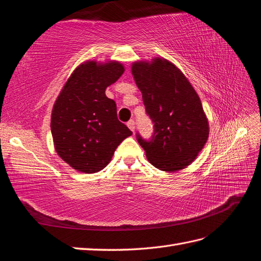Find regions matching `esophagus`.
<instances>
[{
	"label": "esophagus",
	"instance_id": "1",
	"mask_svg": "<svg viewBox=\"0 0 261 261\" xmlns=\"http://www.w3.org/2000/svg\"><path fill=\"white\" fill-rule=\"evenodd\" d=\"M127 126H128V128L132 130V132H134L135 130V121L133 120V119H130L128 123H127Z\"/></svg>",
	"mask_w": 261,
	"mask_h": 261
}]
</instances>
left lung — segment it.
I'll return each instance as SVG.
<instances>
[{
	"instance_id": "1",
	"label": "left lung",
	"mask_w": 261,
	"mask_h": 261,
	"mask_svg": "<svg viewBox=\"0 0 261 261\" xmlns=\"http://www.w3.org/2000/svg\"><path fill=\"white\" fill-rule=\"evenodd\" d=\"M132 73L154 124L152 137L144 140L137 133V142L156 169H184L195 160L209 136L198 94L179 69L161 58L150 63L135 62Z\"/></svg>"
}]
</instances>
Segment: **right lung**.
<instances>
[{
	"mask_svg": "<svg viewBox=\"0 0 261 261\" xmlns=\"http://www.w3.org/2000/svg\"><path fill=\"white\" fill-rule=\"evenodd\" d=\"M123 72L119 62L87 61L72 72L57 98L51 134L58 155L72 169L101 171L119 144L132 135L117 118L116 102L105 94Z\"/></svg>",
	"mask_w": 261,
	"mask_h": 261,
	"instance_id": "obj_1",
	"label": "right lung"
}]
</instances>
